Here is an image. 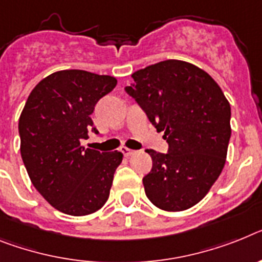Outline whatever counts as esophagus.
I'll return each instance as SVG.
<instances>
[{"label": "esophagus", "mask_w": 262, "mask_h": 262, "mask_svg": "<svg viewBox=\"0 0 262 262\" xmlns=\"http://www.w3.org/2000/svg\"><path fill=\"white\" fill-rule=\"evenodd\" d=\"M121 151H122V153H124L126 157H130V156H133L135 153H137L136 150H133V149H129V148H122L121 149Z\"/></svg>", "instance_id": "esophagus-1"}]
</instances>
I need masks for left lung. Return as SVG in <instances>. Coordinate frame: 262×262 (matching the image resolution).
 <instances>
[{
	"instance_id": "1",
	"label": "left lung",
	"mask_w": 262,
	"mask_h": 262,
	"mask_svg": "<svg viewBox=\"0 0 262 262\" xmlns=\"http://www.w3.org/2000/svg\"><path fill=\"white\" fill-rule=\"evenodd\" d=\"M132 77L126 93L169 144L166 155L145 150L153 161L142 179L146 197L166 212L189 209L223 172L232 133L229 101L205 70L185 61H161Z\"/></svg>"
}]
</instances>
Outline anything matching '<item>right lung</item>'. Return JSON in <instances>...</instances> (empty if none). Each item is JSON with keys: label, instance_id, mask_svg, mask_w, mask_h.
Here are the masks:
<instances>
[{"label": "right lung", "instance_id": "obj_1", "mask_svg": "<svg viewBox=\"0 0 262 262\" xmlns=\"http://www.w3.org/2000/svg\"><path fill=\"white\" fill-rule=\"evenodd\" d=\"M117 80L85 70H60L39 81L19 116L21 157L30 181L46 201L69 216L97 212L109 199L122 161L118 150L85 149L97 133L90 114Z\"/></svg>", "mask_w": 262, "mask_h": 262}]
</instances>
